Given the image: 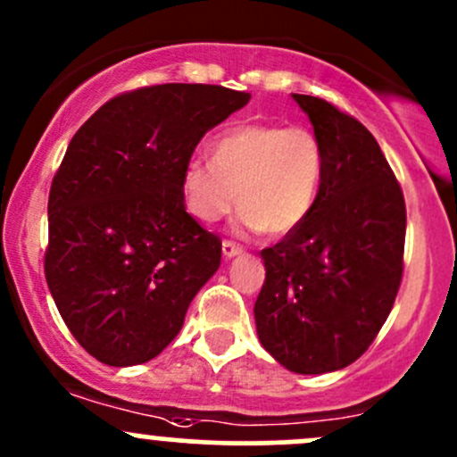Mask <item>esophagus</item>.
Segmentation results:
<instances>
[{
	"label": "esophagus",
	"instance_id": "esophagus-1",
	"mask_svg": "<svg viewBox=\"0 0 457 457\" xmlns=\"http://www.w3.org/2000/svg\"><path fill=\"white\" fill-rule=\"evenodd\" d=\"M243 252V247L238 245V243H234V241H223V256L225 258H232V256H237V254H241Z\"/></svg>",
	"mask_w": 457,
	"mask_h": 457
}]
</instances>
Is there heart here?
Here are the masks:
<instances>
[{"label":"heart","instance_id":"heart-1","mask_svg":"<svg viewBox=\"0 0 457 457\" xmlns=\"http://www.w3.org/2000/svg\"><path fill=\"white\" fill-rule=\"evenodd\" d=\"M325 174V150L314 130L280 123H241L212 143V163L183 168L187 210L212 223L238 205L243 220L270 237L296 229L314 207Z\"/></svg>","mask_w":457,"mask_h":457}]
</instances>
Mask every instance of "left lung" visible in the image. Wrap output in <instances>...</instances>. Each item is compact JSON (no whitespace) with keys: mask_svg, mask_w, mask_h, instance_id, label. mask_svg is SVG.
<instances>
[{"mask_svg":"<svg viewBox=\"0 0 457 457\" xmlns=\"http://www.w3.org/2000/svg\"><path fill=\"white\" fill-rule=\"evenodd\" d=\"M325 150V174L307 219L261 252L258 340L296 373L343 370L385 325L404 270L407 207L380 145L358 119L294 95Z\"/></svg>","mask_w":457,"mask_h":457,"instance_id":"left-lung-1","label":"left lung"}]
</instances>
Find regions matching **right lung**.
Listing matches in <instances>:
<instances>
[{"instance_id": "obj_1", "label": "right lung", "mask_w": 457, "mask_h": 457, "mask_svg": "<svg viewBox=\"0 0 457 457\" xmlns=\"http://www.w3.org/2000/svg\"><path fill=\"white\" fill-rule=\"evenodd\" d=\"M250 92L161 84L121 92L77 130L48 196L46 283L90 356L152 361L220 265V238L186 212L183 168Z\"/></svg>"}]
</instances>
